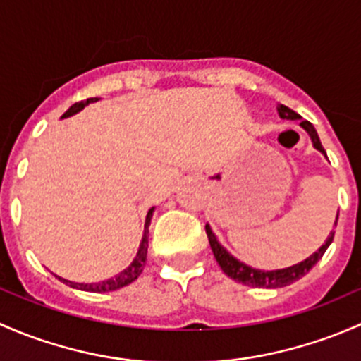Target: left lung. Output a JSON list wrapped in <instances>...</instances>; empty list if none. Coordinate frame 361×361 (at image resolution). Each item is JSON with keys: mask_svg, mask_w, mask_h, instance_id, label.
<instances>
[{"mask_svg": "<svg viewBox=\"0 0 361 361\" xmlns=\"http://www.w3.org/2000/svg\"><path fill=\"white\" fill-rule=\"evenodd\" d=\"M278 114H280V118H283V120H300L299 114L287 106H278ZM300 126L310 133L311 140H313V146L317 147L319 153L326 156L322 142H319V137L317 130H314V126L306 120L300 121ZM337 217H339V212H337ZM336 226H337V221H336ZM205 231H207L208 241H210V247H212V252H214L215 261L219 262L221 269L224 271L229 278H233V280L238 281V283L248 285V287H259V288H281L293 283V281L300 280V278H302L304 274H306L307 271H310L311 267H313L314 264L323 257V254H325L326 248H329V245L332 243L334 240V233H330V236L326 238L325 243H323L322 247L311 255V257H307L306 261L295 264V266L285 267V269H276V271H261V269H254V267L247 266V264L240 262L236 257H233V255L229 254L221 243H219L217 238H215L214 233H212L210 226L208 224L205 226Z\"/></svg>", "mask_w": 361, "mask_h": 361, "instance_id": "8db88e82", "label": "left lung"}]
</instances>
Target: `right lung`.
Instances as JSON below:
<instances>
[{"label":"right lung","mask_w":361,"mask_h":361,"mask_svg":"<svg viewBox=\"0 0 361 361\" xmlns=\"http://www.w3.org/2000/svg\"><path fill=\"white\" fill-rule=\"evenodd\" d=\"M95 100H99V99H87V100H85V102H76V104H73V106H71L69 109L66 111L64 114H62V118H69V116H73V114L80 113V111L83 109L85 106H88V104H90V102H95ZM153 212H154V207L149 208V212H147L146 224H144L142 241H140V247H139V252H137L135 259H133L132 264H130V266L126 267L125 271H121V273L118 274V276L109 278V280L99 281V283H74V281L64 280V278L57 276L59 280L64 281V283L69 285V287L78 288V290L95 292V293L118 290V288H121V287H125V285H128V283H132V281H135L137 278L140 276V273H142L144 266H146V259H147V238H149V224H151V217H153Z\"/></svg>","instance_id":"obj_1"}]
</instances>
